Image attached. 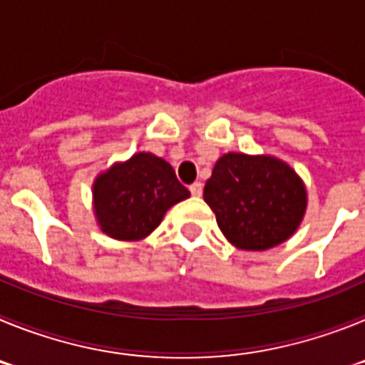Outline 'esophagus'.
Here are the masks:
<instances>
[{"label":"esophagus","mask_w":365,"mask_h":365,"mask_svg":"<svg viewBox=\"0 0 365 365\" xmlns=\"http://www.w3.org/2000/svg\"><path fill=\"white\" fill-rule=\"evenodd\" d=\"M190 192H192V195H195V197H199L202 193V185L201 182H193V185H190Z\"/></svg>","instance_id":"34e87169"}]
</instances>
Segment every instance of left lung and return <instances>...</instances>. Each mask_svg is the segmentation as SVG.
<instances>
[{"instance_id": "left-lung-1", "label": "left lung", "mask_w": 365, "mask_h": 365, "mask_svg": "<svg viewBox=\"0 0 365 365\" xmlns=\"http://www.w3.org/2000/svg\"><path fill=\"white\" fill-rule=\"evenodd\" d=\"M202 195L225 237L243 250L289 240L307 205L303 182L285 163L243 153L222 155Z\"/></svg>"}]
</instances>
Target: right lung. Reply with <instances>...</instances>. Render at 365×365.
Instances as JSON below:
<instances>
[{"label":"right lung","mask_w":365,"mask_h":365,"mask_svg":"<svg viewBox=\"0 0 365 365\" xmlns=\"http://www.w3.org/2000/svg\"><path fill=\"white\" fill-rule=\"evenodd\" d=\"M102 232L122 241L143 240L159 227L170 206L190 197L173 168L151 153L115 164L93 186Z\"/></svg>","instance_id":"obj_1"}]
</instances>
